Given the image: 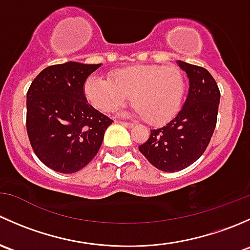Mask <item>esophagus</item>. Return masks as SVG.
Instances as JSON below:
<instances>
[{
	"mask_svg": "<svg viewBox=\"0 0 250 250\" xmlns=\"http://www.w3.org/2000/svg\"><path fill=\"white\" fill-rule=\"evenodd\" d=\"M121 125H125V128H133V127H134V125H133V123H129V122H121Z\"/></svg>",
	"mask_w": 250,
	"mask_h": 250,
	"instance_id": "1",
	"label": "esophagus"
}]
</instances>
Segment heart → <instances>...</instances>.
I'll return each mask as SVG.
<instances>
[{"label": "heart", "instance_id": "1", "mask_svg": "<svg viewBox=\"0 0 250 250\" xmlns=\"http://www.w3.org/2000/svg\"><path fill=\"white\" fill-rule=\"evenodd\" d=\"M186 83L175 66L138 65L112 72L110 78L93 74L83 92L88 102L103 112H113L129 100L133 115L160 125L172 121L183 106Z\"/></svg>", "mask_w": 250, "mask_h": 250}]
</instances>
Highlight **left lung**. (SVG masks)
Returning a JSON list of instances; mask_svg holds the SVG:
<instances>
[{"label":"left lung","mask_w":250,"mask_h":250,"mask_svg":"<svg viewBox=\"0 0 250 250\" xmlns=\"http://www.w3.org/2000/svg\"><path fill=\"white\" fill-rule=\"evenodd\" d=\"M188 78V92L180 112L163 127L151 129L139 146L146 160L163 172H179L198 160L206 151L216 125L220 92L204 67L176 62Z\"/></svg>","instance_id":"1"}]
</instances>
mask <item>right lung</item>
Returning a JSON list of instances; mask_svg holds the SVG:
<instances>
[{"mask_svg":"<svg viewBox=\"0 0 250 250\" xmlns=\"http://www.w3.org/2000/svg\"><path fill=\"white\" fill-rule=\"evenodd\" d=\"M102 64L67 62L42 70L26 94V130L37 157L50 169L75 173L99 151L112 123L88 104L85 80Z\"/></svg>","mask_w":250,"mask_h":250,"instance_id":"add662e5","label":"right lung"}]
</instances>
